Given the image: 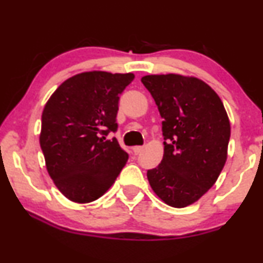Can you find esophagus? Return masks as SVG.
<instances>
[{"mask_svg": "<svg viewBox=\"0 0 263 263\" xmlns=\"http://www.w3.org/2000/svg\"><path fill=\"white\" fill-rule=\"evenodd\" d=\"M132 151H134V153L137 156V154H140L142 151H143V147H141V145H137V147H134L132 148Z\"/></svg>", "mask_w": 263, "mask_h": 263, "instance_id": "esophagus-1", "label": "esophagus"}]
</instances>
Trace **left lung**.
Masks as SVG:
<instances>
[{
    "mask_svg": "<svg viewBox=\"0 0 263 263\" xmlns=\"http://www.w3.org/2000/svg\"><path fill=\"white\" fill-rule=\"evenodd\" d=\"M163 118L164 156L147 172L156 195L182 208L210 190L227 162L230 122L222 100L196 77L169 73L142 77Z\"/></svg>",
    "mask_w": 263,
    "mask_h": 263,
    "instance_id": "1",
    "label": "left lung"
}]
</instances>
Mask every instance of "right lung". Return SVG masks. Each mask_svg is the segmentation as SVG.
<instances>
[{"label":"right lung","mask_w":263,"mask_h":263,"mask_svg":"<svg viewBox=\"0 0 263 263\" xmlns=\"http://www.w3.org/2000/svg\"><path fill=\"white\" fill-rule=\"evenodd\" d=\"M134 78V73L83 72L66 80L47 100L40 147L47 173L68 200H98L127 162L128 154L107 135L118 129L120 94Z\"/></svg>","instance_id":"1"}]
</instances>
